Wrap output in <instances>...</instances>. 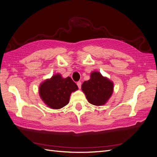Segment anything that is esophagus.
Instances as JSON below:
<instances>
[{"label":"esophagus","mask_w":157,"mask_h":157,"mask_svg":"<svg viewBox=\"0 0 157 157\" xmlns=\"http://www.w3.org/2000/svg\"><path fill=\"white\" fill-rule=\"evenodd\" d=\"M77 86H78V88H79V89H80V88H81V84H81V82H80V81L77 82Z\"/></svg>","instance_id":"34e87169"}]
</instances>
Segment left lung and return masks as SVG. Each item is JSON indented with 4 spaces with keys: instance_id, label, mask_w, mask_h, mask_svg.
<instances>
[{
    "instance_id": "1",
    "label": "left lung",
    "mask_w": 157,
    "mask_h": 157,
    "mask_svg": "<svg viewBox=\"0 0 157 157\" xmlns=\"http://www.w3.org/2000/svg\"><path fill=\"white\" fill-rule=\"evenodd\" d=\"M81 88L90 103L101 106L105 105L111 97L114 84L98 71H93L90 80L82 83Z\"/></svg>"
}]
</instances>
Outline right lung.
Listing matches in <instances>:
<instances>
[{
	"instance_id": "right-lung-1",
	"label": "right lung",
	"mask_w": 157,
	"mask_h": 157,
	"mask_svg": "<svg viewBox=\"0 0 157 157\" xmlns=\"http://www.w3.org/2000/svg\"><path fill=\"white\" fill-rule=\"evenodd\" d=\"M78 89L71 77L63 78L57 73L42 82L39 86V95L48 107L59 109L69 103L71 94Z\"/></svg>"
}]
</instances>
